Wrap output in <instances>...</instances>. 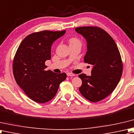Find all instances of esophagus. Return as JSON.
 <instances>
[{"label":"esophagus","instance_id":"34e87169","mask_svg":"<svg viewBox=\"0 0 134 134\" xmlns=\"http://www.w3.org/2000/svg\"><path fill=\"white\" fill-rule=\"evenodd\" d=\"M67 76H75V75L74 74H73L72 73H67Z\"/></svg>","mask_w":134,"mask_h":134}]
</instances>
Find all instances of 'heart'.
<instances>
[{
  "label": "heart",
  "instance_id": "1",
  "mask_svg": "<svg viewBox=\"0 0 134 134\" xmlns=\"http://www.w3.org/2000/svg\"><path fill=\"white\" fill-rule=\"evenodd\" d=\"M70 44H80V42L78 39L76 37H72L69 39Z\"/></svg>",
  "mask_w": 134,
  "mask_h": 134
}]
</instances>
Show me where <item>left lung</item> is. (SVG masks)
<instances>
[{"label": "left lung", "instance_id": "obj_1", "mask_svg": "<svg viewBox=\"0 0 134 134\" xmlns=\"http://www.w3.org/2000/svg\"><path fill=\"white\" fill-rule=\"evenodd\" d=\"M75 31L85 38L87 51L86 63L92 65L91 76L81 73L79 91L92 102L104 99L116 88L122 72V64L118 47L113 38L97 26H82Z\"/></svg>", "mask_w": 134, "mask_h": 134}]
</instances>
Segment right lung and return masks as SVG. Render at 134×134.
<instances>
[{
    "label": "right lung",
    "mask_w": 134,
    "mask_h": 134,
    "mask_svg": "<svg viewBox=\"0 0 134 134\" xmlns=\"http://www.w3.org/2000/svg\"><path fill=\"white\" fill-rule=\"evenodd\" d=\"M66 31H43L28 35L19 46L13 64V75L18 85L34 101L44 103L55 96L65 73H56L47 68L51 46Z\"/></svg>",
    "instance_id": "obj_1"
}]
</instances>
